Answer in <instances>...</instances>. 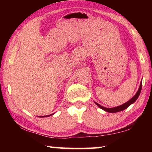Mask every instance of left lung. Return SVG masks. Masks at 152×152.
Returning <instances> with one entry per match:
<instances>
[{"label":"left lung","mask_w":152,"mask_h":152,"mask_svg":"<svg viewBox=\"0 0 152 152\" xmlns=\"http://www.w3.org/2000/svg\"><path fill=\"white\" fill-rule=\"evenodd\" d=\"M141 87H142V81L141 82L140 88H139L138 91L137 92V93L135 94V96H133V97H132V99L129 100V101H127V102H125V103H124V104L120 105V106H118V107H113V108H106V107H104L101 106V105H100L99 104H98L97 102H94V103L96 104L99 108H101V109L104 110H105V111H107V112H109V113H117V112L122 111V110L126 109L129 106H130L131 104H133V103H134V102L136 101V100L137 99V98L139 97V96H140V94L141 93Z\"/></svg>","instance_id":"left-lung-1"}]
</instances>
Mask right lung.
Returning a JSON list of instances; mask_svg holds the SVG:
<instances>
[{
    "instance_id": "right-lung-1",
    "label": "right lung",
    "mask_w": 152,
    "mask_h": 152,
    "mask_svg": "<svg viewBox=\"0 0 152 152\" xmlns=\"http://www.w3.org/2000/svg\"><path fill=\"white\" fill-rule=\"evenodd\" d=\"M53 114H51V115H45V116H42V117H50V116H51V115H52Z\"/></svg>"
}]
</instances>
